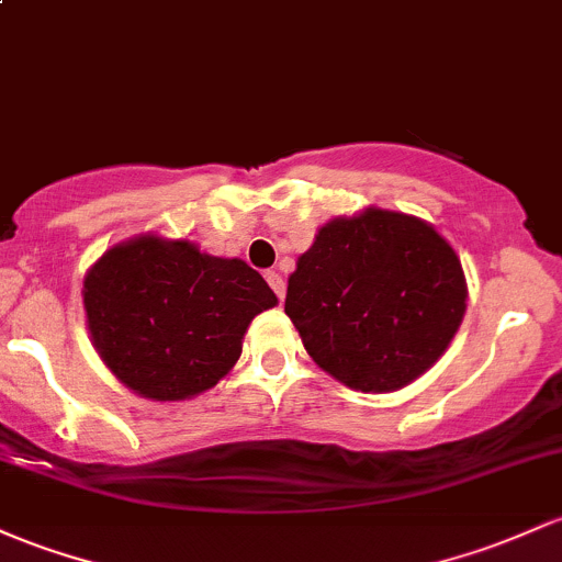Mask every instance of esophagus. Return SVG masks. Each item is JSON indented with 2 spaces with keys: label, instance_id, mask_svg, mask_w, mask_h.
<instances>
[{
  "label": "esophagus",
  "instance_id": "34e87169",
  "mask_svg": "<svg viewBox=\"0 0 562 562\" xmlns=\"http://www.w3.org/2000/svg\"><path fill=\"white\" fill-rule=\"evenodd\" d=\"M267 282L271 285V291L277 293V299H285V280H282L280 271H267Z\"/></svg>",
  "mask_w": 562,
  "mask_h": 562
}]
</instances>
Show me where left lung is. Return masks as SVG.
Returning <instances> with one entry per match:
<instances>
[{
  "label": "left lung",
  "instance_id": "8db88e82",
  "mask_svg": "<svg viewBox=\"0 0 562 562\" xmlns=\"http://www.w3.org/2000/svg\"><path fill=\"white\" fill-rule=\"evenodd\" d=\"M467 280L446 237L416 215L366 207L319 226L288 277L285 314L325 373L397 392L451 347Z\"/></svg>",
  "mask_w": 562,
  "mask_h": 562
}]
</instances>
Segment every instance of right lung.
I'll list each match as a JSON object with an SVG mask.
<instances>
[{
  "label": "right lung",
  "instance_id": "1",
  "mask_svg": "<svg viewBox=\"0 0 562 562\" xmlns=\"http://www.w3.org/2000/svg\"><path fill=\"white\" fill-rule=\"evenodd\" d=\"M90 341L127 390L178 403L213 390L277 295L243 258L159 234L116 243L85 274Z\"/></svg>",
  "mask_w": 562,
  "mask_h": 562
}]
</instances>
